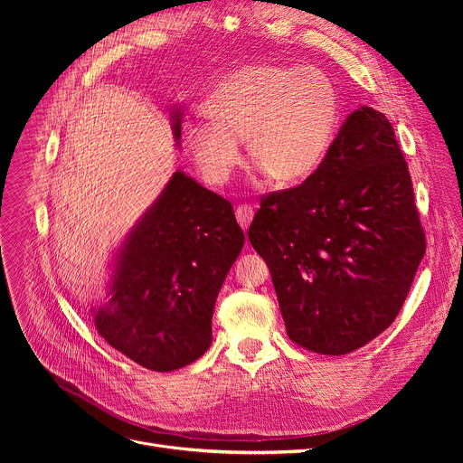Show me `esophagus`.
Returning a JSON list of instances; mask_svg holds the SVG:
<instances>
[{"mask_svg":"<svg viewBox=\"0 0 463 463\" xmlns=\"http://www.w3.org/2000/svg\"><path fill=\"white\" fill-rule=\"evenodd\" d=\"M236 219H238L240 227L244 229V231H248L250 225H251V222H253V208L248 206V204L238 206V208H236Z\"/></svg>","mask_w":463,"mask_h":463,"instance_id":"esophagus-1","label":"esophagus"}]
</instances>
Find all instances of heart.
I'll return each instance as SVG.
<instances>
[{"instance_id": "1", "label": "heart", "mask_w": 463, "mask_h": 463, "mask_svg": "<svg viewBox=\"0 0 463 463\" xmlns=\"http://www.w3.org/2000/svg\"><path fill=\"white\" fill-rule=\"evenodd\" d=\"M208 121L184 129V148L210 185L241 163V140L276 184H298L323 165L342 118L335 82L317 67L255 63L219 82L204 101Z\"/></svg>"}]
</instances>
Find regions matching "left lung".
Instances as JSON below:
<instances>
[{
  "label": "left lung",
  "instance_id": "obj_1",
  "mask_svg": "<svg viewBox=\"0 0 463 463\" xmlns=\"http://www.w3.org/2000/svg\"><path fill=\"white\" fill-rule=\"evenodd\" d=\"M250 241L269 264L295 344L337 356L391 326L426 238L386 116L351 112L317 173L262 199Z\"/></svg>",
  "mask_w": 463,
  "mask_h": 463
}]
</instances>
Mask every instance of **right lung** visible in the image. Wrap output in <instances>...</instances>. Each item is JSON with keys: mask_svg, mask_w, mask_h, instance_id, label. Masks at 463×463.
<instances>
[{"mask_svg": "<svg viewBox=\"0 0 463 463\" xmlns=\"http://www.w3.org/2000/svg\"><path fill=\"white\" fill-rule=\"evenodd\" d=\"M182 112H170L176 146ZM241 246L232 204L176 170L114 251L109 302L90 307L97 332L142 368L187 366L212 344L213 306Z\"/></svg>", "mask_w": 463, "mask_h": 463, "instance_id": "right-lung-1", "label": "right lung"}]
</instances>
